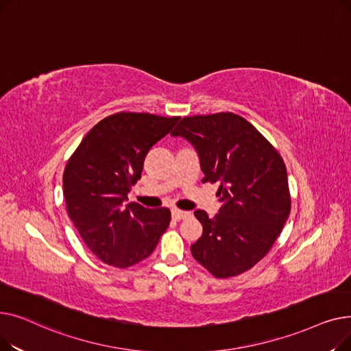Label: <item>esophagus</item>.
I'll return each mask as SVG.
<instances>
[{
	"label": "esophagus",
	"mask_w": 351,
	"mask_h": 351,
	"mask_svg": "<svg viewBox=\"0 0 351 351\" xmlns=\"http://www.w3.org/2000/svg\"><path fill=\"white\" fill-rule=\"evenodd\" d=\"M191 216V212H185V210H179V209H173L172 210V217L175 220H182V219H186Z\"/></svg>",
	"instance_id": "obj_1"
}]
</instances>
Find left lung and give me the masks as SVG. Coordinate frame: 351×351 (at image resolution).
Wrapping results in <instances>:
<instances>
[{"label": "left lung", "instance_id": "8db88e82", "mask_svg": "<svg viewBox=\"0 0 351 351\" xmlns=\"http://www.w3.org/2000/svg\"><path fill=\"white\" fill-rule=\"evenodd\" d=\"M171 135L195 146L205 173L202 182H219L223 202L213 219L195 212L204 233L191 246L192 256L217 279L247 271L269 253L290 215L283 158L233 112L185 117Z\"/></svg>", "mask_w": 351, "mask_h": 351}]
</instances>
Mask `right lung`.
Listing matches in <instances>:
<instances>
[{
  "label": "right lung",
  "instance_id": "right-lung-1",
  "mask_svg": "<svg viewBox=\"0 0 351 351\" xmlns=\"http://www.w3.org/2000/svg\"><path fill=\"white\" fill-rule=\"evenodd\" d=\"M179 117L117 112L99 121L71 155L64 171V197L73 226L104 263L131 267L156 247L168 229V208L126 204L141 179L145 156L171 132Z\"/></svg>",
  "mask_w": 351,
  "mask_h": 351
}]
</instances>
